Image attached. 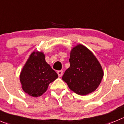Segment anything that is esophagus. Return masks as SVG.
Returning <instances> with one entry per match:
<instances>
[{"label":"esophagus","mask_w":124,"mask_h":124,"mask_svg":"<svg viewBox=\"0 0 124 124\" xmlns=\"http://www.w3.org/2000/svg\"><path fill=\"white\" fill-rule=\"evenodd\" d=\"M57 74H58V76L59 77H61L63 75V71L62 70H59V71H57Z\"/></svg>","instance_id":"esophagus-1"}]
</instances>
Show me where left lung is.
I'll return each instance as SVG.
<instances>
[{
    "mask_svg": "<svg viewBox=\"0 0 124 124\" xmlns=\"http://www.w3.org/2000/svg\"><path fill=\"white\" fill-rule=\"evenodd\" d=\"M70 66L62 76L69 88L77 94L85 95L95 91L103 76L100 63L93 53L81 45L70 53Z\"/></svg>",
    "mask_w": 124,
    "mask_h": 124,
    "instance_id": "8db88e82",
    "label": "left lung"
}]
</instances>
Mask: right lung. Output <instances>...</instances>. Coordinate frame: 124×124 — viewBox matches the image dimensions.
Returning <instances> with one entry per match:
<instances>
[{
    "label": "right lung",
    "mask_w": 124,
    "mask_h": 124,
    "mask_svg": "<svg viewBox=\"0 0 124 124\" xmlns=\"http://www.w3.org/2000/svg\"><path fill=\"white\" fill-rule=\"evenodd\" d=\"M57 78L56 72L45 61L43 53L35 52L30 55L20 75L23 91L32 97L41 96Z\"/></svg>",
    "instance_id": "right-lung-1"
}]
</instances>
